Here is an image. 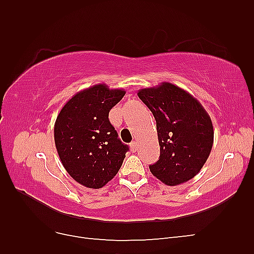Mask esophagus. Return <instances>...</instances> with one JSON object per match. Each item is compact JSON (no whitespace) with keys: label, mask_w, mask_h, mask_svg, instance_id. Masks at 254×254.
I'll list each match as a JSON object with an SVG mask.
<instances>
[{"label":"esophagus","mask_w":254,"mask_h":254,"mask_svg":"<svg viewBox=\"0 0 254 254\" xmlns=\"http://www.w3.org/2000/svg\"><path fill=\"white\" fill-rule=\"evenodd\" d=\"M130 146H131V150H132V152H136V150H137V147H138V144H137V142H136V141H134V142H132V143H131Z\"/></svg>","instance_id":"obj_1"}]
</instances>
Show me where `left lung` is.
Returning a JSON list of instances; mask_svg holds the SVG:
<instances>
[{"label":"left lung","instance_id":"8db88e82","mask_svg":"<svg viewBox=\"0 0 254 254\" xmlns=\"http://www.w3.org/2000/svg\"><path fill=\"white\" fill-rule=\"evenodd\" d=\"M137 95L157 127L160 156L149 166L150 172L170 187L191 180L212 150L214 130L208 113L191 94L171 83L139 89Z\"/></svg>","mask_w":254,"mask_h":254}]
</instances>
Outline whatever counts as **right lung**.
I'll return each mask as SVG.
<instances>
[{
  "label": "right lung",
  "instance_id": "1",
  "mask_svg": "<svg viewBox=\"0 0 254 254\" xmlns=\"http://www.w3.org/2000/svg\"><path fill=\"white\" fill-rule=\"evenodd\" d=\"M126 95L97 84L78 91L63 106L55 123L59 157L75 181L90 189L106 186L121 168L127 145L118 138L109 111Z\"/></svg>",
  "mask_w": 254,
  "mask_h": 254
}]
</instances>
